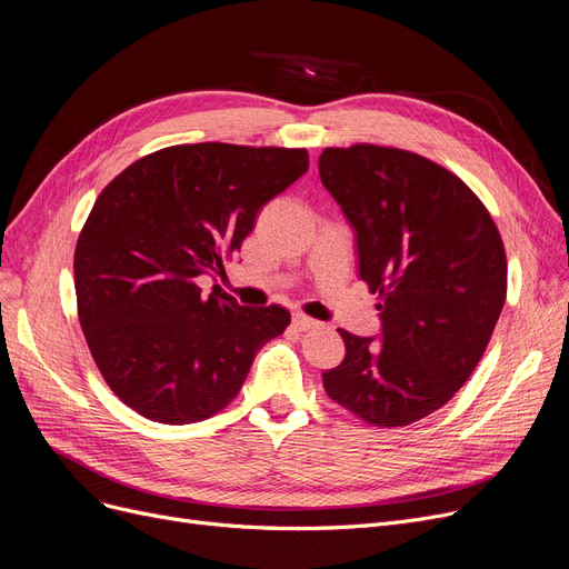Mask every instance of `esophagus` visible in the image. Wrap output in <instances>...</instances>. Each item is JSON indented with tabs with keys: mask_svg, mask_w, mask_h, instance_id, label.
Returning a JSON list of instances; mask_svg holds the SVG:
<instances>
[{
	"mask_svg": "<svg viewBox=\"0 0 569 569\" xmlns=\"http://www.w3.org/2000/svg\"><path fill=\"white\" fill-rule=\"evenodd\" d=\"M292 326L298 328L300 332H307V330H313V328H318V320L309 318L307 313H292Z\"/></svg>",
	"mask_w": 569,
	"mask_h": 569,
	"instance_id": "34e87169",
	"label": "esophagus"
}]
</instances>
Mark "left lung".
I'll return each instance as SVG.
<instances>
[{"mask_svg":"<svg viewBox=\"0 0 569 569\" xmlns=\"http://www.w3.org/2000/svg\"><path fill=\"white\" fill-rule=\"evenodd\" d=\"M318 171L356 228L383 323L379 341L339 330L346 358L323 388L369 426H411L447 405L486 351L507 300L502 237L453 171L402 148H326Z\"/></svg>","mask_w":569,"mask_h":569,"instance_id":"8db88e82","label":"left lung"}]
</instances>
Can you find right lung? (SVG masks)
<instances>
[{"label": "right lung", "instance_id": "1", "mask_svg": "<svg viewBox=\"0 0 569 569\" xmlns=\"http://www.w3.org/2000/svg\"><path fill=\"white\" fill-rule=\"evenodd\" d=\"M309 169L307 148L181 143L132 162L100 192L73 253L79 320L107 386L148 421L223 411L290 311L239 307L197 277L251 234L258 211Z\"/></svg>", "mask_w": 569, "mask_h": 569}]
</instances>
